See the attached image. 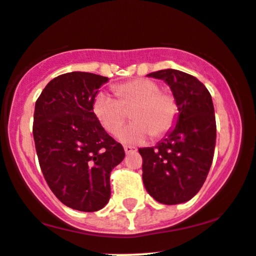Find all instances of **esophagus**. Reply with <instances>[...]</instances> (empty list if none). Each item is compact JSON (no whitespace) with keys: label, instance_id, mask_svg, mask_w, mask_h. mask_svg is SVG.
<instances>
[{"label":"esophagus","instance_id":"obj_1","mask_svg":"<svg viewBox=\"0 0 256 256\" xmlns=\"http://www.w3.org/2000/svg\"><path fill=\"white\" fill-rule=\"evenodd\" d=\"M124 150H125L126 154H130V153H134L137 150L134 147H131V146H124Z\"/></svg>","mask_w":256,"mask_h":256}]
</instances>
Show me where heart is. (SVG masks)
Returning a JSON list of instances; mask_svg holds the SVG:
<instances>
[{
  "label": "heart",
  "instance_id": "heart-1",
  "mask_svg": "<svg viewBox=\"0 0 256 256\" xmlns=\"http://www.w3.org/2000/svg\"><path fill=\"white\" fill-rule=\"evenodd\" d=\"M118 100L106 94H98L94 100V114L108 132L115 134L128 118V110L134 108V120L124 128L118 137L124 143L138 144L153 134L162 137L175 125L178 104L170 92L160 91L156 81L136 78L114 86Z\"/></svg>",
  "mask_w": 256,
  "mask_h": 256
}]
</instances>
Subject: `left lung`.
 Segmentation results:
<instances>
[{
	"label": "left lung",
	"instance_id": "obj_1",
	"mask_svg": "<svg viewBox=\"0 0 256 256\" xmlns=\"http://www.w3.org/2000/svg\"><path fill=\"white\" fill-rule=\"evenodd\" d=\"M147 76L170 86L178 115L175 128L156 147L138 150L143 184L159 203H186L206 182L214 158L216 122L212 96L198 78L180 70H159Z\"/></svg>",
	"mask_w": 256,
	"mask_h": 256
}]
</instances>
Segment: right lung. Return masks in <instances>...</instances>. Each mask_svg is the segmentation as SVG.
<instances>
[{
	"label": "right lung",
	"mask_w": 256,
	"mask_h": 256,
	"mask_svg": "<svg viewBox=\"0 0 256 256\" xmlns=\"http://www.w3.org/2000/svg\"><path fill=\"white\" fill-rule=\"evenodd\" d=\"M108 80L92 72H66L47 84L35 104L32 134L42 174L62 203L78 212L106 206L110 172L125 156L92 108Z\"/></svg>",
	"instance_id": "obj_1"
}]
</instances>
